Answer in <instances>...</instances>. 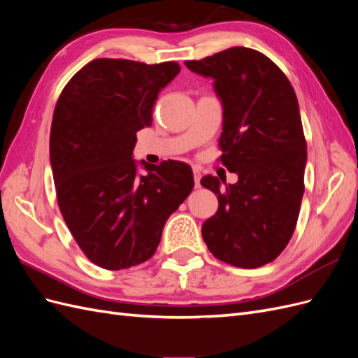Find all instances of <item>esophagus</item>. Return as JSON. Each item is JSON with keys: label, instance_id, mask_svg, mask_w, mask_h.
I'll return each instance as SVG.
<instances>
[{"label": "esophagus", "instance_id": "esophagus-1", "mask_svg": "<svg viewBox=\"0 0 358 358\" xmlns=\"http://www.w3.org/2000/svg\"><path fill=\"white\" fill-rule=\"evenodd\" d=\"M200 179H201V173L196 169L194 170V182H196V188H200Z\"/></svg>", "mask_w": 358, "mask_h": 358}]
</instances>
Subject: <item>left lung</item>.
<instances>
[{
  "instance_id": "left-lung-1",
  "label": "left lung",
  "mask_w": 358,
  "mask_h": 358,
  "mask_svg": "<svg viewBox=\"0 0 358 358\" xmlns=\"http://www.w3.org/2000/svg\"><path fill=\"white\" fill-rule=\"evenodd\" d=\"M185 66L215 79L224 107L218 161L239 176L225 188L215 176L201 179L220 201L201 227L203 239L227 264L262 267L288 245L305 192L308 150L294 88L272 59L249 48Z\"/></svg>"
}]
</instances>
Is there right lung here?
Returning a JSON list of instances; mask_svg holds the SVG:
<instances>
[{
  "instance_id": "add662e5",
  "label": "right lung",
  "mask_w": 358,
  "mask_h": 358,
  "mask_svg": "<svg viewBox=\"0 0 358 358\" xmlns=\"http://www.w3.org/2000/svg\"><path fill=\"white\" fill-rule=\"evenodd\" d=\"M179 71L175 61L99 58L57 101L49 148L58 206L82 252L103 268L152 257L169 216L194 188L185 162H143L148 175L138 176L131 157L137 131L152 125L159 91Z\"/></svg>"
}]
</instances>
